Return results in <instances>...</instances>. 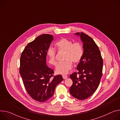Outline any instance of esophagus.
<instances>
[{
    "label": "esophagus",
    "mask_w": 120,
    "mask_h": 120,
    "mask_svg": "<svg viewBox=\"0 0 120 120\" xmlns=\"http://www.w3.org/2000/svg\"><path fill=\"white\" fill-rule=\"evenodd\" d=\"M62 77H63V78L64 79H67L68 78V76L67 75H63Z\"/></svg>",
    "instance_id": "esophagus-1"
}]
</instances>
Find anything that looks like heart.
<instances>
[{"mask_svg":"<svg viewBox=\"0 0 120 120\" xmlns=\"http://www.w3.org/2000/svg\"><path fill=\"white\" fill-rule=\"evenodd\" d=\"M57 51L64 52L63 62L58 63L55 68V72L57 74L66 75L73 68V63L77 64L81 61L83 49L81 43L79 42L73 43L72 41L67 38H63L56 43L55 45ZM48 62L51 64H56V51L50 47L47 51Z\"/></svg>","mask_w":120,"mask_h":120,"instance_id":"obj_1","label":"heart"}]
</instances>
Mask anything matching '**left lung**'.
Instances as JSON below:
<instances>
[{"mask_svg":"<svg viewBox=\"0 0 120 120\" xmlns=\"http://www.w3.org/2000/svg\"><path fill=\"white\" fill-rule=\"evenodd\" d=\"M75 34L80 36L84 52L77 68L78 73L74 72L70 75L73 84L69 91L76 99L84 100L92 95L99 86L102 75L103 60L99 47L90 37L83 32Z\"/></svg>","mask_w":120,"mask_h":120,"instance_id":"obj_1","label":"left lung"}]
</instances>
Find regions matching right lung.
I'll return each mask as SVG.
<instances>
[{
    "label": "right lung",
    "instance_id": "right-lung-1",
    "mask_svg": "<svg viewBox=\"0 0 120 120\" xmlns=\"http://www.w3.org/2000/svg\"><path fill=\"white\" fill-rule=\"evenodd\" d=\"M53 37L43 34L29 43L21 54L19 73L25 88L32 99L40 102L49 100L56 86L63 80L60 75L46 65L47 51Z\"/></svg>",
    "mask_w": 120,
    "mask_h": 120
}]
</instances>
